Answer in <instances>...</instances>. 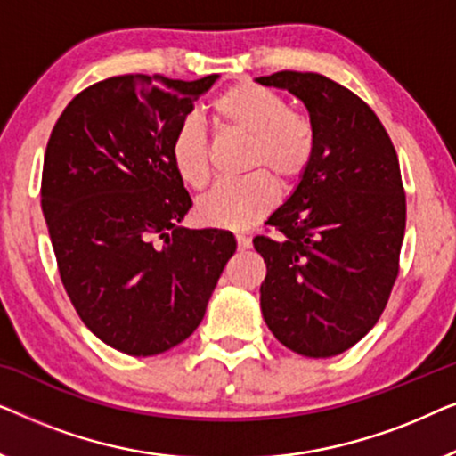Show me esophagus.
Listing matches in <instances>:
<instances>
[{
	"mask_svg": "<svg viewBox=\"0 0 456 456\" xmlns=\"http://www.w3.org/2000/svg\"><path fill=\"white\" fill-rule=\"evenodd\" d=\"M236 242H239V248L240 251H247V248H251V239H248V236H245V234H236Z\"/></svg>",
	"mask_w": 456,
	"mask_h": 456,
	"instance_id": "34e87169",
	"label": "esophagus"
}]
</instances>
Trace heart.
<instances>
[{"mask_svg": "<svg viewBox=\"0 0 456 456\" xmlns=\"http://www.w3.org/2000/svg\"><path fill=\"white\" fill-rule=\"evenodd\" d=\"M217 126L248 139V167H267L282 180L301 178L315 155L314 122L289 110L278 93L239 83L220 93L211 105ZM172 166L191 189L209 183V142L197 118H184L170 142ZM278 183L259 170L239 183L217 184L197 205L199 220L216 228L245 230L278 203Z\"/></svg>", "mask_w": 456, "mask_h": 456, "instance_id": "b5f03b06", "label": "heart"}]
</instances>
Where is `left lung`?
Instances as JSON below:
<instances>
[{"label":"left lung","mask_w":456,"mask_h":456,"mask_svg":"<svg viewBox=\"0 0 456 456\" xmlns=\"http://www.w3.org/2000/svg\"><path fill=\"white\" fill-rule=\"evenodd\" d=\"M255 80L301 99L315 128L314 161L267 217L282 236L253 239L267 267L261 314L290 351L334 357L376 326L398 276L407 205L396 151L370 105L334 80Z\"/></svg>","instance_id":"1"}]
</instances>
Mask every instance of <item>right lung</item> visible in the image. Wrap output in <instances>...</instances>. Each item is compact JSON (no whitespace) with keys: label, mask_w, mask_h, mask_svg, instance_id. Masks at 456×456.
<instances>
[{"label":"right lung","mask_w":456,"mask_h":456,"mask_svg":"<svg viewBox=\"0 0 456 456\" xmlns=\"http://www.w3.org/2000/svg\"><path fill=\"white\" fill-rule=\"evenodd\" d=\"M217 78L102 80L49 136L41 208L61 284L85 326L133 357L195 332L236 251L228 230L178 226L192 201L170 158L174 130Z\"/></svg>","instance_id":"add662e5"}]
</instances>
